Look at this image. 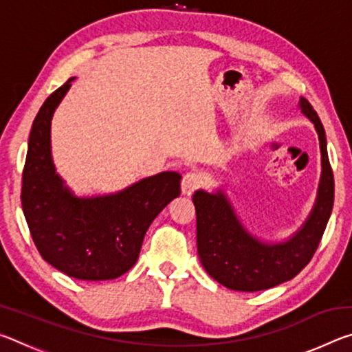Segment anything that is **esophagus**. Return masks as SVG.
<instances>
[{
  "mask_svg": "<svg viewBox=\"0 0 352 352\" xmlns=\"http://www.w3.org/2000/svg\"><path fill=\"white\" fill-rule=\"evenodd\" d=\"M201 184V177L197 172H188L182 180V192L184 195H190L195 189H199Z\"/></svg>",
  "mask_w": 352,
  "mask_h": 352,
  "instance_id": "esophagus-1",
  "label": "esophagus"
}]
</instances>
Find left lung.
Instances as JSON below:
<instances>
[{"label": "left lung", "mask_w": 352, "mask_h": 352, "mask_svg": "<svg viewBox=\"0 0 352 352\" xmlns=\"http://www.w3.org/2000/svg\"><path fill=\"white\" fill-rule=\"evenodd\" d=\"M298 107L318 133L321 175L311 214L283 242H267L243 226L223 189L195 190L197 252L204 269L231 290L258 292L295 278L312 259L333 206V175L327 158L326 133L317 111L305 98Z\"/></svg>", "instance_id": "obj_1"}]
</instances>
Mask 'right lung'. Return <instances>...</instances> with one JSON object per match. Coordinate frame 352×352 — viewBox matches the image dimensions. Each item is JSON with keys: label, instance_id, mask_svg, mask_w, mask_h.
<instances>
[{"label": "right lung", "instance_id": "right-lung-1", "mask_svg": "<svg viewBox=\"0 0 352 352\" xmlns=\"http://www.w3.org/2000/svg\"><path fill=\"white\" fill-rule=\"evenodd\" d=\"M74 79L57 88L34 119L21 205L41 258L76 279L107 281L136 264L148 226L180 195L182 175L166 170L113 194L76 195L56 172L51 153L52 116Z\"/></svg>", "mask_w": 352, "mask_h": 352}]
</instances>
